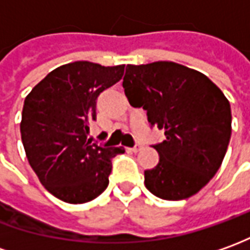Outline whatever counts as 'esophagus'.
<instances>
[{"mask_svg": "<svg viewBox=\"0 0 250 250\" xmlns=\"http://www.w3.org/2000/svg\"><path fill=\"white\" fill-rule=\"evenodd\" d=\"M143 148V146L142 145H139V143H136V145L133 146L132 148H130V151H133V152H137V151H140Z\"/></svg>", "mask_w": 250, "mask_h": 250, "instance_id": "obj_1", "label": "esophagus"}]
</instances>
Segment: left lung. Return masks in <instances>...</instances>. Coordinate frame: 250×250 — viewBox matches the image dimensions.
Listing matches in <instances>:
<instances>
[{
  "instance_id": "left-lung-1",
  "label": "left lung",
  "mask_w": 250,
  "mask_h": 250,
  "mask_svg": "<svg viewBox=\"0 0 250 250\" xmlns=\"http://www.w3.org/2000/svg\"><path fill=\"white\" fill-rule=\"evenodd\" d=\"M133 107L147 111L150 126L165 140L152 145L158 164L145 184L158 198L179 201L205 187L222 165L231 137V107L199 71L173 62L128 64L122 81Z\"/></svg>"
}]
</instances>
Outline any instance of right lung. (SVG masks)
Here are the masks:
<instances>
[{
    "label": "right lung",
    "instance_id": "1",
    "mask_svg": "<svg viewBox=\"0 0 250 250\" xmlns=\"http://www.w3.org/2000/svg\"><path fill=\"white\" fill-rule=\"evenodd\" d=\"M124 68L68 63L51 71L24 99V151L40 182L56 198L85 204L107 188L111 160L125 150L90 143L88 133L96 121L99 95L121 80Z\"/></svg>",
    "mask_w": 250,
    "mask_h": 250
}]
</instances>
